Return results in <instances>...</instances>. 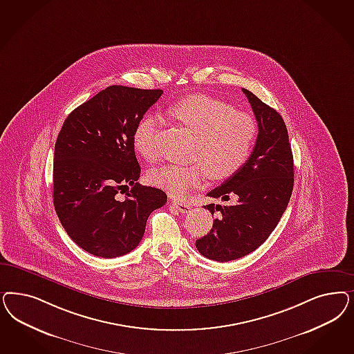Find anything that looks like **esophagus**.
I'll list each match as a JSON object with an SVG mask.
<instances>
[{
    "label": "esophagus",
    "instance_id": "34e87169",
    "mask_svg": "<svg viewBox=\"0 0 354 354\" xmlns=\"http://www.w3.org/2000/svg\"><path fill=\"white\" fill-rule=\"evenodd\" d=\"M171 205L178 211V212H183V214H187V212H190V209H192V205H189V203H186V202H171Z\"/></svg>",
    "mask_w": 354,
    "mask_h": 354
}]
</instances>
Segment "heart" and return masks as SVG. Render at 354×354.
<instances>
[{"instance_id":"obj_1","label":"heart","mask_w":354,"mask_h":354,"mask_svg":"<svg viewBox=\"0 0 354 354\" xmlns=\"http://www.w3.org/2000/svg\"><path fill=\"white\" fill-rule=\"evenodd\" d=\"M171 114L194 134L190 164H169L149 173V181L183 199L208 174L212 180L233 176L249 158L257 137L252 117L230 104L205 93H193L171 106ZM159 120L146 115L138 122L133 145L146 160L156 158Z\"/></svg>"}]
</instances>
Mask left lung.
<instances>
[{"label":"left lung","instance_id":"left-lung-1","mask_svg":"<svg viewBox=\"0 0 354 354\" xmlns=\"http://www.w3.org/2000/svg\"><path fill=\"white\" fill-rule=\"evenodd\" d=\"M258 122V137L250 158L208 196L229 205H207L220 216L212 229L196 240L198 251L208 259L229 262L258 249L279 224L295 183L293 153L283 117L252 92L242 88Z\"/></svg>","mask_w":354,"mask_h":354}]
</instances>
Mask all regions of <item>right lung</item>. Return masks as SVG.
I'll return each instance as SVG.
<instances>
[{"instance_id":"add662e5","label":"right lung","mask_w":354,"mask_h":354,"mask_svg":"<svg viewBox=\"0 0 354 354\" xmlns=\"http://www.w3.org/2000/svg\"><path fill=\"white\" fill-rule=\"evenodd\" d=\"M161 90L109 86L68 114L55 146L53 205L68 237L95 257L134 250L167 194L137 183L133 134ZM127 192V194L124 192ZM117 194L127 195L120 201Z\"/></svg>"}]
</instances>
